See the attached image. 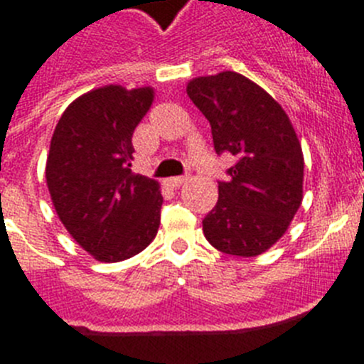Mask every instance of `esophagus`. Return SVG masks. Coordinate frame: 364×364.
Wrapping results in <instances>:
<instances>
[{
  "label": "esophagus",
  "instance_id": "esophagus-1",
  "mask_svg": "<svg viewBox=\"0 0 364 364\" xmlns=\"http://www.w3.org/2000/svg\"><path fill=\"white\" fill-rule=\"evenodd\" d=\"M186 176H171V178H167L166 182H167V186H171V188H180V186L184 184L186 182Z\"/></svg>",
  "mask_w": 364,
  "mask_h": 364
}]
</instances>
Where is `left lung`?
Listing matches in <instances>:
<instances>
[{
    "label": "left lung",
    "mask_w": 364,
    "mask_h": 364,
    "mask_svg": "<svg viewBox=\"0 0 364 364\" xmlns=\"http://www.w3.org/2000/svg\"><path fill=\"white\" fill-rule=\"evenodd\" d=\"M208 118L218 154L231 153L228 182L202 220L205 239L237 257L264 253L286 233L302 202L304 156L284 109L255 82L233 70L188 83Z\"/></svg>",
    "instance_id": "obj_1"
}]
</instances>
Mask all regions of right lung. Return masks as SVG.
<instances>
[{
	"label": "right lung",
	"instance_id": "right-lung-1",
	"mask_svg": "<svg viewBox=\"0 0 364 364\" xmlns=\"http://www.w3.org/2000/svg\"><path fill=\"white\" fill-rule=\"evenodd\" d=\"M151 87L105 85L63 111L50 140L45 178L54 210L100 262L146 250L160 226V184L131 171L133 133L153 104Z\"/></svg>",
	"mask_w": 364,
	"mask_h": 364
}]
</instances>
